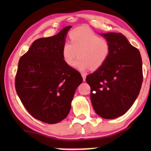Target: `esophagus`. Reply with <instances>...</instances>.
Segmentation results:
<instances>
[{
	"label": "esophagus",
	"mask_w": 151,
	"mask_h": 151,
	"mask_svg": "<svg viewBox=\"0 0 151 151\" xmlns=\"http://www.w3.org/2000/svg\"><path fill=\"white\" fill-rule=\"evenodd\" d=\"M82 77H83V81H85V78H86V74H84V73H82Z\"/></svg>",
	"instance_id": "obj_1"
}]
</instances>
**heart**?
<instances>
[{
    "instance_id": "b5f03b06",
    "label": "heart",
    "mask_w": 151,
    "mask_h": 151,
    "mask_svg": "<svg viewBox=\"0 0 151 151\" xmlns=\"http://www.w3.org/2000/svg\"><path fill=\"white\" fill-rule=\"evenodd\" d=\"M69 42L63 44L62 58L68 66H72L77 56L76 68L86 71L96 70L104 64L110 54L109 42L85 27H80L69 33Z\"/></svg>"
}]
</instances>
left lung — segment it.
I'll return each mask as SVG.
<instances>
[{"label": "left lung", "mask_w": 151, "mask_h": 151, "mask_svg": "<svg viewBox=\"0 0 151 151\" xmlns=\"http://www.w3.org/2000/svg\"><path fill=\"white\" fill-rule=\"evenodd\" d=\"M110 45V54L102 66L86 77L95 112L105 119L126 113L140 91L142 63L138 49L121 33H102Z\"/></svg>", "instance_id": "obj_1"}]
</instances>
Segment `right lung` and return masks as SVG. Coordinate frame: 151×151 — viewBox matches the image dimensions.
Wrapping results in <instances>:
<instances>
[{
  "label": "right lung",
  "instance_id": "1",
  "mask_svg": "<svg viewBox=\"0 0 151 151\" xmlns=\"http://www.w3.org/2000/svg\"><path fill=\"white\" fill-rule=\"evenodd\" d=\"M71 28L36 39L18 63L15 77L18 96L33 118L49 124L66 118L76 89L83 82L80 73L62 58V46Z\"/></svg>",
  "mask_w": 151,
  "mask_h": 151
}]
</instances>
